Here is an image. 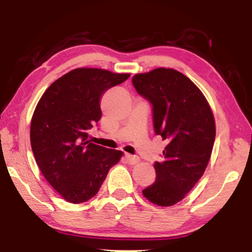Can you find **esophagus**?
<instances>
[{"label": "esophagus", "instance_id": "34e87169", "mask_svg": "<svg viewBox=\"0 0 252 252\" xmlns=\"http://www.w3.org/2000/svg\"><path fill=\"white\" fill-rule=\"evenodd\" d=\"M125 159H126V161L128 164H130V165H134V164H136V163H139V157L137 156H132V155H129V154H126L125 155Z\"/></svg>", "mask_w": 252, "mask_h": 252}]
</instances>
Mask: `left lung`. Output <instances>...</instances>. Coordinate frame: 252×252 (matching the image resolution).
Instances as JSON below:
<instances>
[{
	"mask_svg": "<svg viewBox=\"0 0 252 252\" xmlns=\"http://www.w3.org/2000/svg\"><path fill=\"white\" fill-rule=\"evenodd\" d=\"M132 84L153 106L154 130L167 143L163 160L154 164L156 181L142 194L154 204L174 205L208 166L216 139L211 108L197 86L172 68L135 74Z\"/></svg>",
	"mask_w": 252,
	"mask_h": 252,
	"instance_id": "8db88e82",
	"label": "left lung"
}]
</instances>
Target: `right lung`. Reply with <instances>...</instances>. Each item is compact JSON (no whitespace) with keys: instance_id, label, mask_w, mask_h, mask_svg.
<instances>
[{"instance_id":"add662e5","label":"right lung","mask_w":252,"mask_h":252,"mask_svg":"<svg viewBox=\"0 0 252 252\" xmlns=\"http://www.w3.org/2000/svg\"><path fill=\"white\" fill-rule=\"evenodd\" d=\"M129 78L101 68H75L57 79L37 103L31 146L41 173L65 201L78 204L97 194L119 150L91 143L88 132L101 119V99Z\"/></svg>"}]
</instances>
